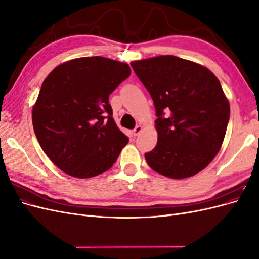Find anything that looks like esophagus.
I'll use <instances>...</instances> for the list:
<instances>
[{
	"label": "esophagus",
	"instance_id": "esophagus-1",
	"mask_svg": "<svg viewBox=\"0 0 259 259\" xmlns=\"http://www.w3.org/2000/svg\"><path fill=\"white\" fill-rule=\"evenodd\" d=\"M142 130H143L142 125H137V126H136L134 130H133V135H134V136L139 135L140 132H142Z\"/></svg>",
	"mask_w": 259,
	"mask_h": 259
}]
</instances>
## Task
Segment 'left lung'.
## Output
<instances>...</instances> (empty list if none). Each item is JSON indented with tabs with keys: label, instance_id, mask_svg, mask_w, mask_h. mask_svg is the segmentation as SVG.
<instances>
[{
	"label": "left lung",
	"instance_id": "1",
	"mask_svg": "<svg viewBox=\"0 0 259 259\" xmlns=\"http://www.w3.org/2000/svg\"><path fill=\"white\" fill-rule=\"evenodd\" d=\"M155 108L158 144L145 158L156 173L182 179L215 158L226 135L230 106L209 70L171 55L133 61Z\"/></svg>",
	"mask_w": 259,
	"mask_h": 259
}]
</instances>
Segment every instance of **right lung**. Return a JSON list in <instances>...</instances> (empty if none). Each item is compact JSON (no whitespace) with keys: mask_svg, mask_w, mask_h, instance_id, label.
Segmentation results:
<instances>
[{"mask_svg":"<svg viewBox=\"0 0 259 259\" xmlns=\"http://www.w3.org/2000/svg\"><path fill=\"white\" fill-rule=\"evenodd\" d=\"M130 75L127 64L94 56L61 64L44 80L32 109L33 130L59 169L90 178L115 163L128 137L116 126L109 95Z\"/></svg>","mask_w":259,"mask_h":259,"instance_id":"right-lung-1","label":"right lung"}]
</instances>
